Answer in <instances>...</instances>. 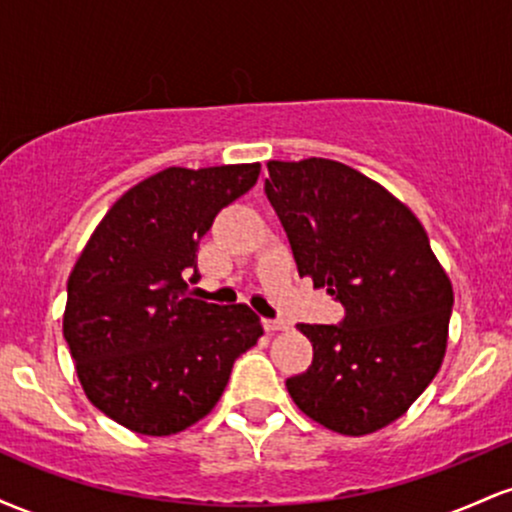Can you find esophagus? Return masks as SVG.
I'll return each instance as SVG.
<instances>
[{"instance_id": "obj_1", "label": "esophagus", "mask_w": 512, "mask_h": 512, "mask_svg": "<svg viewBox=\"0 0 512 512\" xmlns=\"http://www.w3.org/2000/svg\"><path fill=\"white\" fill-rule=\"evenodd\" d=\"M262 325H264V332H284V330H289V322H284V320H264Z\"/></svg>"}]
</instances>
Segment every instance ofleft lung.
Returning <instances> with one entry per match:
<instances>
[{"mask_svg": "<svg viewBox=\"0 0 512 512\" xmlns=\"http://www.w3.org/2000/svg\"><path fill=\"white\" fill-rule=\"evenodd\" d=\"M264 192L298 274L344 305L339 325H298L313 363L286 380L305 416L366 436L407 411L448 346L452 284L407 204L330 158L269 161Z\"/></svg>", "mask_w": 512, "mask_h": 512, "instance_id": "1", "label": "left lung"}]
</instances>
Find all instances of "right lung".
Listing matches in <instances>:
<instances>
[{
  "mask_svg": "<svg viewBox=\"0 0 512 512\" xmlns=\"http://www.w3.org/2000/svg\"><path fill=\"white\" fill-rule=\"evenodd\" d=\"M260 163L166 168L129 187L81 250L62 330L93 407L142 436H173L216 407L262 337L248 305L192 298L199 240L255 185Z\"/></svg>",
  "mask_w": 512,
  "mask_h": 512,
  "instance_id": "obj_1",
  "label": "right lung"
}]
</instances>
